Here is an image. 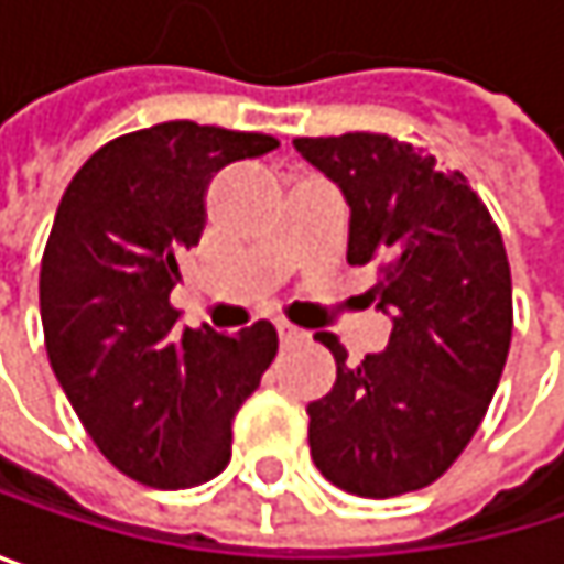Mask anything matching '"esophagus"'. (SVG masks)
Masks as SVG:
<instances>
[{"instance_id": "esophagus-1", "label": "esophagus", "mask_w": 564, "mask_h": 564, "mask_svg": "<svg viewBox=\"0 0 564 564\" xmlns=\"http://www.w3.org/2000/svg\"><path fill=\"white\" fill-rule=\"evenodd\" d=\"M278 336H281V343L283 346H290V343H300V339H303V336H306V333H303V329H296V326H290V323H278Z\"/></svg>"}]
</instances>
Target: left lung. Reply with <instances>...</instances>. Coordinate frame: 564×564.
Here are the masks:
<instances>
[{"instance_id": "8db88e82", "label": "left lung", "mask_w": 564, "mask_h": 564, "mask_svg": "<svg viewBox=\"0 0 564 564\" xmlns=\"http://www.w3.org/2000/svg\"><path fill=\"white\" fill-rule=\"evenodd\" d=\"M296 153L349 202V264L392 313L386 352L359 366L333 333V389L310 401V454L346 494L386 500L434 484L477 434L512 339V281L497 221L460 172L386 133L300 137Z\"/></svg>"}]
</instances>
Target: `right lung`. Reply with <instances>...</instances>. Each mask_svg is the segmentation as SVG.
<instances>
[{
	"label": "right lung",
	"mask_w": 564,
	"mask_h": 564,
	"mask_svg": "<svg viewBox=\"0 0 564 564\" xmlns=\"http://www.w3.org/2000/svg\"><path fill=\"white\" fill-rule=\"evenodd\" d=\"M278 150L268 133L170 120L100 147L61 195L39 300L57 382L100 454L137 484L188 490L231 460V421L278 356L258 319L175 333L178 258L215 172Z\"/></svg>",
	"instance_id": "obj_1"
}]
</instances>
